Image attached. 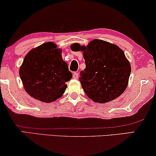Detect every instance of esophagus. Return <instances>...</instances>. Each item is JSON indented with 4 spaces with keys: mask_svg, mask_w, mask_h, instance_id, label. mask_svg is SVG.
Returning <instances> with one entry per match:
<instances>
[{
    "mask_svg": "<svg viewBox=\"0 0 156 156\" xmlns=\"http://www.w3.org/2000/svg\"><path fill=\"white\" fill-rule=\"evenodd\" d=\"M72 76H73L74 79H78V77H79V74L77 73V72H74L73 75H72Z\"/></svg>",
    "mask_w": 156,
    "mask_h": 156,
    "instance_id": "34e87169",
    "label": "esophagus"
}]
</instances>
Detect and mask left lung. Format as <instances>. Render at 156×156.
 I'll return each mask as SVG.
<instances>
[{
  "label": "left lung",
  "mask_w": 156,
  "mask_h": 156,
  "mask_svg": "<svg viewBox=\"0 0 156 156\" xmlns=\"http://www.w3.org/2000/svg\"><path fill=\"white\" fill-rule=\"evenodd\" d=\"M78 45L86 64L79 80L87 97L94 102L105 104L122 94L131 72L123 51L116 44L98 39L87 46Z\"/></svg>",
  "instance_id": "left-lung-1"
}]
</instances>
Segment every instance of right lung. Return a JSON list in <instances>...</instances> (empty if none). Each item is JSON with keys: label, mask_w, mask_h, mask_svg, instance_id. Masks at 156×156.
<instances>
[{"label": "right lung", "mask_w": 156, "mask_h": 156, "mask_svg": "<svg viewBox=\"0 0 156 156\" xmlns=\"http://www.w3.org/2000/svg\"><path fill=\"white\" fill-rule=\"evenodd\" d=\"M19 74L25 91L44 103L60 98L67 87L66 82L72 77L62 50L52 42L32 49L25 55Z\"/></svg>", "instance_id": "1"}]
</instances>
